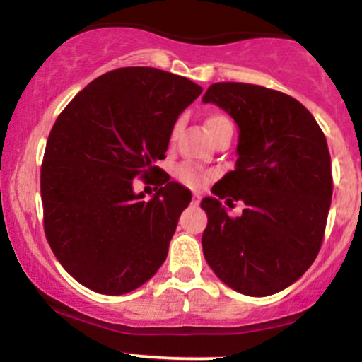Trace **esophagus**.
<instances>
[{
    "label": "esophagus",
    "mask_w": 362,
    "mask_h": 362,
    "mask_svg": "<svg viewBox=\"0 0 362 362\" xmlns=\"http://www.w3.org/2000/svg\"><path fill=\"white\" fill-rule=\"evenodd\" d=\"M200 199H202V195H200V192H195V193H193V199H192V204H193V206H199V204H200Z\"/></svg>",
    "instance_id": "1"
}]
</instances>
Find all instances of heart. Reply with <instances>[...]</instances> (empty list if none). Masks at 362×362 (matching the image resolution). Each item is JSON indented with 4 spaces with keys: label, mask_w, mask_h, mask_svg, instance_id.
Instances as JSON below:
<instances>
[{
    "label": "heart",
    "mask_w": 362,
    "mask_h": 362,
    "mask_svg": "<svg viewBox=\"0 0 362 362\" xmlns=\"http://www.w3.org/2000/svg\"><path fill=\"white\" fill-rule=\"evenodd\" d=\"M225 125H232V124H230L228 118L223 117V115H211V117H209L207 122H206V129H207L209 134L214 132L216 129H219V127H225ZM177 129H180V125L174 127L173 136H176ZM176 176H177V180L186 182V185H189V186H197V185H200V182H202V174H200V170L197 169V167H193V165L177 167Z\"/></svg>",
    "instance_id": "heart-1"
}]
</instances>
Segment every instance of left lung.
Instances as JSON below:
<instances>
[{
    "label": "left lung",
    "instance_id": "left-lung-1",
    "mask_svg": "<svg viewBox=\"0 0 362 362\" xmlns=\"http://www.w3.org/2000/svg\"><path fill=\"white\" fill-rule=\"evenodd\" d=\"M204 103L238 127L235 169L202 199L204 256L219 281L247 296H270L308 270L317 256L333 195L326 137L310 111L282 92L214 83ZM245 202L230 218L221 200Z\"/></svg>",
    "mask_w": 362,
    "mask_h": 362
}]
</instances>
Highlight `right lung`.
Segmentation results:
<instances>
[{
    "mask_svg": "<svg viewBox=\"0 0 362 362\" xmlns=\"http://www.w3.org/2000/svg\"><path fill=\"white\" fill-rule=\"evenodd\" d=\"M202 87L155 68H120L78 92L50 130L42 165L45 233L74 281L118 296L143 286L169 252L192 192L155 167ZM159 176L148 203L133 177Z\"/></svg>",
    "mask_w": 362,
    "mask_h": 362,
    "instance_id": "1",
    "label": "right lung"
}]
</instances>
